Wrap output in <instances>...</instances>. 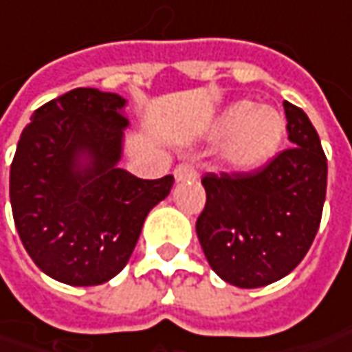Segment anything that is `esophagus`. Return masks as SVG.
<instances>
[{
	"mask_svg": "<svg viewBox=\"0 0 352 352\" xmlns=\"http://www.w3.org/2000/svg\"><path fill=\"white\" fill-rule=\"evenodd\" d=\"M197 177V167L192 163H179L175 167V179L177 181H187Z\"/></svg>",
	"mask_w": 352,
	"mask_h": 352,
	"instance_id": "34e87169",
	"label": "esophagus"
}]
</instances>
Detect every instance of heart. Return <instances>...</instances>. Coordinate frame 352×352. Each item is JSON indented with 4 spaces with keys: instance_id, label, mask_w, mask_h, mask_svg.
<instances>
[{
    "instance_id": "obj_1",
    "label": "heart",
    "mask_w": 352,
    "mask_h": 352,
    "mask_svg": "<svg viewBox=\"0 0 352 352\" xmlns=\"http://www.w3.org/2000/svg\"><path fill=\"white\" fill-rule=\"evenodd\" d=\"M219 133L228 135L224 146L228 165L238 171H252L278 153L285 124L276 110L240 100L222 112Z\"/></svg>"
}]
</instances>
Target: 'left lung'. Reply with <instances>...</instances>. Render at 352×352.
<instances>
[{
	"mask_svg": "<svg viewBox=\"0 0 352 352\" xmlns=\"http://www.w3.org/2000/svg\"><path fill=\"white\" fill-rule=\"evenodd\" d=\"M283 149L252 171L206 173L197 236L210 267L236 287H262L296 270L311 248L327 192V157L307 114L283 102Z\"/></svg>",
	"mask_w": 352,
	"mask_h": 352,
	"instance_id": "left-lung-1",
	"label": "left lung"
}]
</instances>
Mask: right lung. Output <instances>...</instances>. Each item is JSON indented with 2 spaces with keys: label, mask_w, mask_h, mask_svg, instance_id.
Here are the masks:
<instances>
[{
  "label": "right lung",
  "mask_w": 352,
  "mask_h": 352,
  "mask_svg": "<svg viewBox=\"0 0 352 352\" xmlns=\"http://www.w3.org/2000/svg\"><path fill=\"white\" fill-rule=\"evenodd\" d=\"M126 100L74 88L35 110L9 173L13 221L27 254L47 276L98 285L128 264L147 212L175 179H138L120 169ZM80 155L89 165L80 167Z\"/></svg>",
  "instance_id": "obj_1"
}]
</instances>
